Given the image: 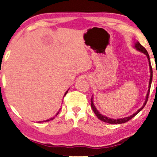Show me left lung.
<instances>
[{
	"mask_svg": "<svg viewBox=\"0 0 157 157\" xmlns=\"http://www.w3.org/2000/svg\"><path fill=\"white\" fill-rule=\"evenodd\" d=\"M134 47L136 49L137 51H140V52H141V53H144V54L147 56V59H148V61H149V69H150V79H149V89H148V92H147V96H146L145 101H144V103L143 106H141V108L139 109V110H137L136 112H135L134 113H133V114L131 115L130 117H125V118H122V119H111V118H109V117H106V116L102 115L101 113H100L99 111H98L97 110V109L96 108V106H94L93 96H92L91 100V108H92V109H93L94 113H95V114L96 115V117H97L98 119H100L101 121L106 122V123H109V124H120L126 123V122H127L128 121H129L130 119H132L133 117H134L137 114V113L140 112V111L144 109V107L145 106L146 104H147V101H148V98H149V95L150 88H151V81H152V76H153V71H152V68H151V62H150V58H149V53H148L147 51L146 50V48H144V47L141 46V45L140 44V43H139V41H136V43H135Z\"/></svg>",
	"mask_w": 157,
	"mask_h": 157,
	"instance_id": "left-lung-1",
	"label": "left lung"
}]
</instances>
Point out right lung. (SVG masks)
I'll list each match as a JSON object with an SVG mask.
<instances>
[{"mask_svg":"<svg viewBox=\"0 0 157 157\" xmlns=\"http://www.w3.org/2000/svg\"><path fill=\"white\" fill-rule=\"evenodd\" d=\"M67 93H68V91L66 92V93H65V94H64V96H65L66 95V94H67ZM61 111V109H59V111H58V112L56 113V116H57L58 114H59V111ZM54 118H55V117H53V118H51V119H47V120H46V121H38V122H44V121H51V120H53V119H54Z\"/></svg>","mask_w":157,"mask_h":157,"instance_id":"1","label":"right lung"}]
</instances>
